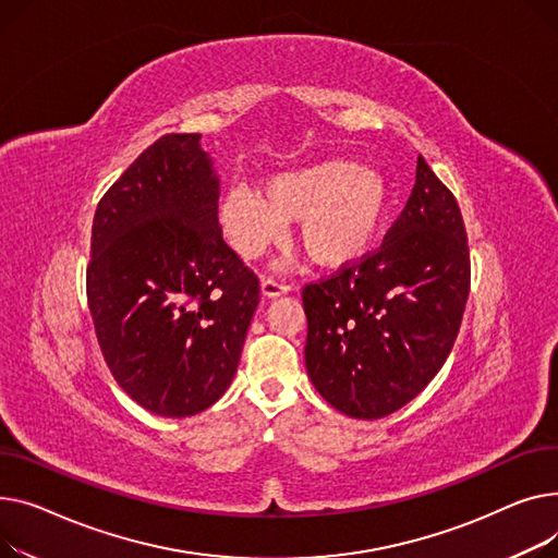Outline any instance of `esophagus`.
<instances>
[{
    "label": "esophagus",
    "instance_id": "esophagus-1",
    "mask_svg": "<svg viewBox=\"0 0 558 558\" xmlns=\"http://www.w3.org/2000/svg\"><path fill=\"white\" fill-rule=\"evenodd\" d=\"M286 292H290L288 283H281L277 279H264V281H260V294H264L266 300L281 298V294H286Z\"/></svg>",
    "mask_w": 558,
    "mask_h": 558
}]
</instances>
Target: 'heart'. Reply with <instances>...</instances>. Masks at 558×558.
<instances>
[{
  "mask_svg": "<svg viewBox=\"0 0 558 558\" xmlns=\"http://www.w3.org/2000/svg\"><path fill=\"white\" fill-rule=\"evenodd\" d=\"M389 211V182L372 163L324 159L268 175L260 189L234 184L218 201L225 239L258 258L298 220V239L315 266L347 268L376 243Z\"/></svg>",
  "mask_w": 558,
  "mask_h": 558,
  "instance_id": "b5f03b06",
  "label": "heart"
}]
</instances>
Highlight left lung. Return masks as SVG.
Listing matches in <instances>:
<instances>
[{"label":"left lung","instance_id":"8db88e82","mask_svg":"<svg viewBox=\"0 0 558 558\" xmlns=\"http://www.w3.org/2000/svg\"><path fill=\"white\" fill-rule=\"evenodd\" d=\"M469 288L462 211L418 155L410 201L380 250L302 292L306 369L322 399L367 421L408 405L444 367Z\"/></svg>","mask_w":558,"mask_h":558}]
</instances>
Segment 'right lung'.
Instances as JSON below:
<instances>
[{"label":"right lung","mask_w":558,"mask_h":558,"mask_svg":"<svg viewBox=\"0 0 558 558\" xmlns=\"http://www.w3.org/2000/svg\"><path fill=\"white\" fill-rule=\"evenodd\" d=\"M203 135H163L94 214L87 304L125 395L184 418L236 376L258 279L220 236V180Z\"/></svg>","instance_id":"obj_1"}]
</instances>
